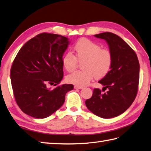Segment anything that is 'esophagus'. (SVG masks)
I'll list each match as a JSON object with an SVG mask.
<instances>
[{"label": "esophagus", "mask_w": 151, "mask_h": 151, "mask_svg": "<svg viewBox=\"0 0 151 151\" xmlns=\"http://www.w3.org/2000/svg\"><path fill=\"white\" fill-rule=\"evenodd\" d=\"M74 88H75V89H82L83 87L80 86H76V85H75V86H74Z\"/></svg>", "instance_id": "34e87169"}]
</instances>
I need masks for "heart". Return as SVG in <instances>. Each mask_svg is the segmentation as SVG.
<instances>
[{
  "label": "heart",
  "mask_w": 151,
  "mask_h": 151,
  "mask_svg": "<svg viewBox=\"0 0 151 151\" xmlns=\"http://www.w3.org/2000/svg\"><path fill=\"white\" fill-rule=\"evenodd\" d=\"M75 55L68 52L63 57V65L68 72H72L81 62V70H76L67 76L69 83L83 86L88 84L93 77L100 79L105 77L113 64V56L109 49L86 38L77 41L74 47Z\"/></svg>",
  "instance_id": "heart-1"
}]
</instances>
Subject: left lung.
<instances>
[{"label":"left lung","instance_id":"8db88e82","mask_svg":"<svg viewBox=\"0 0 151 151\" xmlns=\"http://www.w3.org/2000/svg\"><path fill=\"white\" fill-rule=\"evenodd\" d=\"M95 37L105 40L113 56L109 73L98 83L102 91L94 88L92 97L85 102L90 111L102 118L119 116L135 100L139 82V63L137 54L124 40L111 32H104ZM108 91L103 93L106 89Z\"/></svg>","mask_w":151,"mask_h":151}]
</instances>
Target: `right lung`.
<instances>
[{
  "instance_id": "add662e5",
  "label": "right lung",
  "mask_w": 151,
  "mask_h": 151,
  "mask_svg": "<svg viewBox=\"0 0 151 151\" xmlns=\"http://www.w3.org/2000/svg\"><path fill=\"white\" fill-rule=\"evenodd\" d=\"M68 43L61 35L42 33L32 38L16 55L10 69L14 96L24 113L35 118L49 117L63 104L73 84H61L63 55ZM49 85L55 88L50 89Z\"/></svg>"
}]
</instances>
